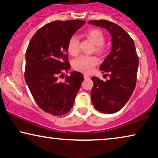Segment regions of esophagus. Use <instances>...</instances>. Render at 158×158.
Masks as SVG:
<instances>
[{"label": "esophagus", "instance_id": "34e87169", "mask_svg": "<svg viewBox=\"0 0 158 158\" xmlns=\"http://www.w3.org/2000/svg\"><path fill=\"white\" fill-rule=\"evenodd\" d=\"M84 79H87V78H89V77L88 76V75H86V74H84Z\"/></svg>", "mask_w": 158, "mask_h": 158}]
</instances>
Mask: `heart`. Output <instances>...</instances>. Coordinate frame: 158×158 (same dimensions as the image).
Listing matches in <instances>:
<instances>
[{
	"instance_id": "1",
	"label": "heart",
	"mask_w": 158,
	"mask_h": 158,
	"mask_svg": "<svg viewBox=\"0 0 158 158\" xmlns=\"http://www.w3.org/2000/svg\"><path fill=\"white\" fill-rule=\"evenodd\" d=\"M86 36L96 45V52L102 54L104 52L103 44L105 41V36L102 31L98 29L88 30ZM67 49L72 55H77L79 51V42L76 35H73L69 40L67 44ZM97 64V60L95 57L91 56L82 55L77 58L74 62L75 69L84 73H91L94 70V66Z\"/></svg>"
}]
</instances>
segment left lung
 I'll return each mask as SVG.
<instances>
[{
  "mask_svg": "<svg viewBox=\"0 0 158 158\" xmlns=\"http://www.w3.org/2000/svg\"><path fill=\"white\" fill-rule=\"evenodd\" d=\"M88 23L104 28L111 36V50L99 68L102 73H109L110 79L103 81L93 77L91 98L96 110L114 114L128 102L135 89L138 67L135 44L123 28L114 23L96 20Z\"/></svg>",
  "mask_w": 158,
  "mask_h": 158,
  "instance_id": "left-lung-1",
  "label": "left lung"
}]
</instances>
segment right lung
<instances>
[{
  "label": "right lung",
  "instance_id": "add662e5",
  "mask_svg": "<svg viewBox=\"0 0 158 158\" xmlns=\"http://www.w3.org/2000/svg\"><path fill=\"white\" fill-rule=\"evenodd\" d=\"M86 22L74 20L55 21L35 32L25 54V79L39 107L53 116L67 114L84 80L81 73L74 71L64 77L68 61L69 40Z\"/></svg>",
  "mask_w": 158,
  "mask_h": 158
}]
</instances>
